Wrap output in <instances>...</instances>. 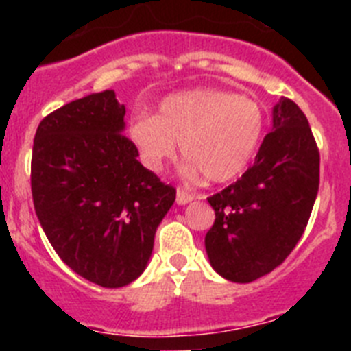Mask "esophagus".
Wrapping results in <instances>:
<instances>
[{"mask_svg":"<svg viewBox=\"0 0 351 351\" xmlns=\"http://www.w3.org/2000/svg\"><path fill=\"white\" fill-rule=\"evenodd\" d=\"M195 198L193 193H190V191L182 190V188H179L178 190V195H176V200H178L179 206H184V204H190L191 200Z\"/></svg>","mask_w":351,"mask_h":351,"instance_id":"esophagus-1","label":"esophagus"}]
</instances>
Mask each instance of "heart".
<instances>
[{
  "label": "heart",
  "instance_id": "1",
  "mask_svg": "<svg viewBox=\"0 0 351 351\" xmlns=\"http://www.w3.org/2000/svg\"><path fill=\"white\" fill-rule=\"evenodd\" d=\"M263 128L258 101L223 89H193L167 96L156 116L133 119L128 133L151 172H160L181 142L186 172L225 182L250 163Z\"/></svg>",
  "mask_w": 351,
  "mask_h": 351
}]
</instances>
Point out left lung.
Returning a JSON list of instances; mask_svg holds the SVG:
<instances>
[{
  "mask_svg": "<svg viewBox=\"0 0 351 351\" xmlns=\"http://www.w3.org/2000/svg\"><path fill=\"white\" fill-rule=\"evenodd\" d=\"M318 184L320 153L309 123L283 96L255 163L207 198L216 214L206 235L214 271L234 283H251L281 265L302 237Z\"/></svg>",
  "mask_w": 351,
  "mask_h": 351,
  "instance_id": "8db88e82",
  "label": "left lung"
}]
</instances>
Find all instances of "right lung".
Wrapping results in <instances>:
<instances>
[{
    "label": "right lung",
    "mask_w": 351,
    "mask_h": 351,
    "mask_svg": "<svg viewBox=\"0 0 351 351\" xmlns=\"http://www.w3.org/2000/svg\"><path fill=\"white\" fill-rule=\"evenodd\" d=\"M112 89L43 117L31 158V193L49 243L84 280L119 288L144 272L158 225L176 200L137 160Z\"/></svg>",
    "instance_id": "obj_1"
}]
</instances>
